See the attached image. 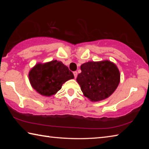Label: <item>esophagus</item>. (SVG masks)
Instances as JSON below:
<instances>
[{
	"label": "esophagus",
	"instance_id": "obj_1",
	"mask_svg": "<svg viewBox=\"0 0 149 149\" xmlns=\"http://www.w3.org/2000/svg\"><path fill=\"white\" fill-rule=\"evenodd\" d=\"M74 77L76 78L77 75V72H74Z\"/></svg>",
	"mask_w": 149,
	"mask_h": 149
}]
</instances>
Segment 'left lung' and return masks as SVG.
<instances>
[{"label":"left lung","instance_id":"left-lung-1","mask_svg":"<svg viewBox=\"0 0 149 149\" xmlns=\"http://www.w3.org/2000/svg\"><path fill=\"white\" fill-rule=\"evenodd\" d=\"M77 81L85 97L91 101L104 100L114 92L120 75L114 63L108 60L88 62L81 65Z\"/></svg>","mask_w":149,"mask_h":149}]
</instances>
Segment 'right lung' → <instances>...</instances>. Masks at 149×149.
Instances as JSON below:
<instances>
[{
  "label": "right lung",
  "mask_w": 149,
  "mask_h": 149,
  "mask_svg": "<svg viewBox=\"0 0 149 149\" xmlns=\"http://www.w3.org/2000/svg\"><path fill=\"white\" fill-rule=\"evenodd\" d=\"M31 86L43 96L54 95L66 81L74 78V74L62 62L52 60L45 64H38L29 73Z\"/></svg>",
  "instance_id": "obj_1"
}]
</instances>
